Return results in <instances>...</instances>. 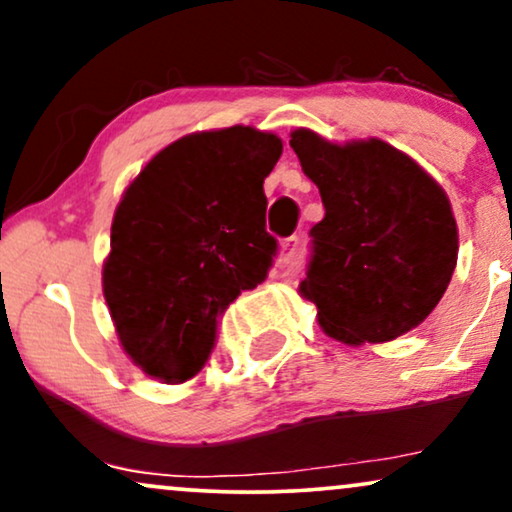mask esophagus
I'll list each match as a JSON object with an SVG mask.
<instances>
[{
  "label": "esophagus",
  "mask_w": 512,
  "mask_h": 512,
  "mask_svg": "<svg viewBox=\"0 0 512 512\" xmlns=\"http://www.w3.org/2000/svg\"><path fill=\"white\" fill-rule=\"evenodd\" d=\"M297 250H299V236H290V238H285V241H283V252H285V257H295V255H297Z\"/></svg>",
  "instance_id": "34e87169"
}]
</instances>
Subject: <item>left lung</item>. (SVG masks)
<instances>
[{
  "label": "left lung",
  "instance_id": "8db88e82",
  "mask_svg": "<svg viewBox=\"0 0 512 512\" xmlns=\"http://www.w3.org/2000/svg\"><path fill=\"white\" fill-rule=\"evenodd\" d=\"M325 217L313 224L299 292L344 344L391 342L424 323L456 267L447 194L410 156L381 142L335 145L306 128L290 135Z\"/></svg>",
  "mask_w": 512,
  "mask_h": 512
}]
</instances>
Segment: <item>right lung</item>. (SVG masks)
Here are the masks:
<instances>
[{"instance_id":"1","label":"right lung","mask_w":512,"mask_h":512,"mask_svg":"<svg viewBox=\"0 0 512 512\" xmlns=\"http://www.w3.org/2000/svg\"><path fill=\"white\" fill-rule=\"evenodd\" d=\"M283 142L250 126L192 133L128 185L102 292L119 342L149 377L182 384L206 365L227 306L274 264L264 177Z\"/></svg>"}]
</instances>
